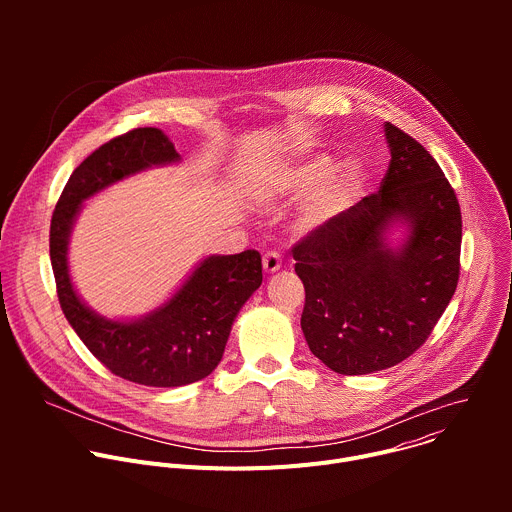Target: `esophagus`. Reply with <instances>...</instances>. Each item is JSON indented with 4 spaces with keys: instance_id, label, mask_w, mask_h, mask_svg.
Masks as SVG:
<instances>
[{
    "instance_id": "esophagus-1",
    "label": "esophagus",
    "mask_w": 512,
    "mask_h": 512,
    "mask_svg": "<svg viewBox=\"0 0 512 512\" xmlns=\"http://www.w3.org/2000/svg\"><path fill=\"white\" fill-rule=\"evenodd\" d=\"M281 269V255L279 253H265L263 255V271L265 273H275Z\"/></svg>"
}]
</instances>
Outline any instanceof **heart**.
Listing matches in <instances>:
<instances>
[{"instance_id":"heart-1","label":"heart","mask_w":512,"mask_h":512,"mask_svg":"<svg viewBox=\"0 0 512 512\" xmlns=\"http://www.w3.org/2000/svg\"><path fill=\"white\" fill-rule=\"evenodd\" d=\"M367 184V168L360 160H344L334 168L328 154H316L281 172L269 192L279 196H304L313 192L302 210V225L316 231L344 214Z\"/></svg>"}]
</instances>
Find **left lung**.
Returning <instances> with one entry per match:
<instances>
[{"mask_svg": "<svg viewBox=\"0 0 512 512\" xmlns=\"http://www.w3.org/2000/svg\"><path fill=\"white\" fill-rule=\"evenodd\" d=\"M381 190L294 247L306 287L302 330L338 375H369L411 356L446 312L460 275L462 214L419 141L385 123ZM399 228L402 237L390 235Z\"/></svg>", "mask_w": 512, "mask_h": 512, "instance_id": "left-lung-1", "label": "left lung"}]
</instances>
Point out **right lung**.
Returning <instances> with one entry per match:
<instances>
[{
    "label": "right lung",
    "mask_w": 512,
    "mask_h": 512,
    "mask_svg": "<svg viewBox=\"0 0 512 512\" xmlns=\"http://www.w3.org/2000/svg\"><path fill=\"white\" fill-rule=\"evenodd\" d=\"M172 164H180V154L158 127L115 137L72 172L50 223V261L68 324L113 375L145 387H182L208 377L239 310L263 281L261 255L249 249L204 257L168 302L139 318H105L77 294L68 243L83 202L129 176Z\"/></svg>",
    "instance_id": "right-lung-1"
}]
</instances>
